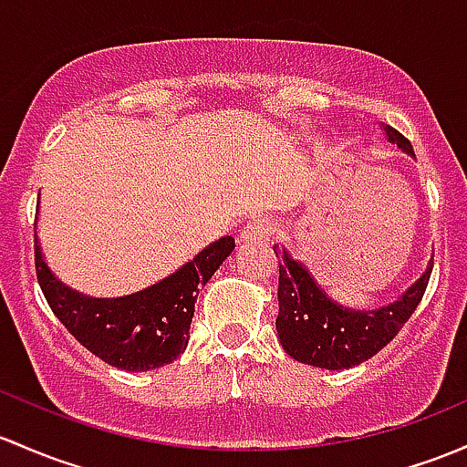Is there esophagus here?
<instances>
[{"label": "esophagus", "mask_w": 467, "mask_h": 467, "mask_svg": "<svg viewBox=\"0 0 467 467\" xmlns=\"http://www.w3.org/2000/svg\"><path fill=\"white\" fill-rule=\"evenodd\" d=\"M275 234V225L271 219L266 217H259V219H253L246 228L239 233V242L242 244H248V246H257V244H268L273 239Z\"/></svg>", "instance_id": "1"}]
</instances>
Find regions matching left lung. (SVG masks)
<instances>
[{
  "mask_svg": "<svg viewBox=\"0 0 467 467\" xmlns=\"http://www.w3.org/2000/svg\"><path fill=\"white\" fill-rule=\"evenodd\" d=\"M385 134L391 143L414 156L411 143L400 131L385 127ZM273 250L275 257H282L277 288L279 316L275 320L279 342L297 362L320 369H349L389 345L423 299L431 275L430 264L419 282L411 284L394 304L376 311H353L333 302L317 286L311 273L286 250H279V246Z\"/></svg>",
  "mask_w": 467,
  "mask_h": 467,
  "instance_id": "left-lung-1",
  "label": "left lung"
}]
</instances>
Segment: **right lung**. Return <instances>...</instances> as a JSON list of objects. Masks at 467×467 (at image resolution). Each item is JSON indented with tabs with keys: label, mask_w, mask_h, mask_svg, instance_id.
I'll return each mask as SVG.
<instances>
[{
	"label": "right lung",
	"mask_w": 467,
	"mask_h": 467,
	"mask_svg": "<svg viewBox=\"0 0 467 467\" xmlns=\"http://www.w3.org/2000/svg\"><path fill=\"white\" fill-rule=\"evenodd\" d=\"M233 248V237H221L150 288L114 299L82 296L65 286L48 271L37 239L36 273L51 311L85 349L118 369L147 371L170 365L185 351L199 288Z\"/></svg>",
	"instance_id": "obj_1"
}]
</instances>
